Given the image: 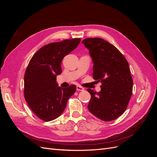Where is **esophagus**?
Returning a JSON list of instances; mask_svg holds the SVG:
<instances>
[{
	"instance_id": "esophagus-1",
	"label": "esophagus",
	"mask_w": 157,
	"mask_h": 157,
	"mask_svg": "<svg viewBox=\"0 0 157 157\" xmlns=\"http://www.w3.org/2000/svg\"><path fill=\"white\" fill-rule=\"evenodd\" d=\"M77 91H83L84 88L80 86H77Z\"/></svg>"
}]
</instances>
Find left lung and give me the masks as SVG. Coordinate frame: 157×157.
<instances>
[{"label":"left lung","mask_w":157,"mask_h":157,"mask_svg":"<svg viewBox=\"0 0 157 157\" xmlns=\"http://www.w3.org/2000/svg\"><path fill=\"white\" fill-rule=\"evenodd\" d=\"M82 43L92 57L93 78L101 83L98 93L87 89L91 95L88 110L105 122L117 119L125 111L132 94L129 64L115 46L100 38L85 39Z\"/></svg>","instance_id":"8db88e82"}]
</instances>
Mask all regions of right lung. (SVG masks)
Masks as SVG:
<instances>
[{
    "mask_svg": "<svg viewBox=\"0 0 157 157\" xmlns=\"http://www.w3.org/2000/svg\"><path fill=\"white\" fill-rule=\"evenodd\" d=\"M81 39L52 42L33 55L24 75V97L36 116L45 122L56 119L63 112L69 98L76 92L75 85L59 87L57 75L62 72L61 61L74 50Z\"/></svg>",
    "mask_w": 157,
    "mask_h": 157,
    "instance_id": "obj_1",
    "label": "right lung"
}]
</instances>
